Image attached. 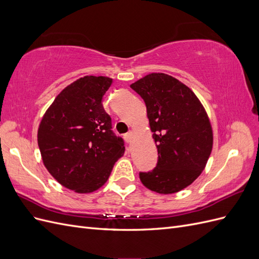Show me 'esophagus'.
<instances>
[{"mask_svg": "<svg viewBox=\"0 0 259 259\" xmlns=\"http://www.w3.org/2000/svg\"><path fill=\"white\" fill-rule=\"evenodd\" d=\"M124 138H125V140H126V142H131L132 138H133V132H132V131L127 132L126 134L124 135Z\"/></svg>", "mask_w": 259, "mask_h": 259, "instance_id": "34e87169", "label": "esophagus"}]
</instances>
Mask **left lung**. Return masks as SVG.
<instances>
[{
    "mask_svg": "<svg viewBox=\"0 0 259 259\" xmlns=\"http://www.w3.org/2000/svg\"><path fill=\"white\" fill-rule=\"evenodd\" d=\"M147 107L158 163L140 171L148 189L171 194L185 189L205 168L213 130L204 107L187 85L165 73H150L131 85Z\"/></svg>",
    "mask_w": 259,
    "mask_h": 259,
    "instance_id": "obj_1",
    "label": "left lung"
}]
</instances>
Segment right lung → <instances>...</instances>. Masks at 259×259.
Listing matches in <instances>:
<instances>
[{
  "instance_id": "1",
  "label": "right lung",
  "mask_w": 259,
  "mask_h": 259,
  "mask_svg": "<svg viewBox=\"0 0 259 259\" xmlns=\"http://www.w3.org/2000/svg\"><path fill=\"white\" fill-rule=\"evenodd\" d=\"M111 83L110 77L86 75L68 85L37 130L45 167L60 185L77 193L103 187L125 151L101 103Z\"/></svg>"
}]
</instances>
